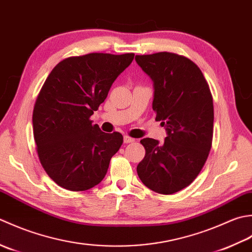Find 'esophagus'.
<instances>
[{
    "mask_svg": "<svg viewBox=\"0 0 252 252\" xmlns=\"http://www.w3.org/2000/svg\"><path fill=\"white\" fill-rule=\"evenodd\" d=\"M133 141H135L133 138H131L129 136H124V142L125 143H130V142H133Z\"/></svg>",
    "mask_w": 252,
    "mask_h": 252,
    "instance_id": "34e87169",
    "label": "esophagus"
}]
</instances>
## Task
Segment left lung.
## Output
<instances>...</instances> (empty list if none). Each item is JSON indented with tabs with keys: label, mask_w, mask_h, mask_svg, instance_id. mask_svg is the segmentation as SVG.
Masks as SVG:
<instances>
[{
	"label": "left lung",
	"mask_w": 252,
	"mask_h": 252,
	"mask_svg": "<svg viewBox=\"0 0 252 252\" xmlns=\"http://www.w3.org/2000/svg\"><path fill=\"white\" fill-rule=\"evenodd\" d=\"M135 60L153 81L152 109L166 130L163 143L140 140L146 156L137 166L138 176L153 191L175 193L198 176L211 149V91L200 68L184 56L158 52Z\"/></svg>",
	"instance_id": "8db88e82"
}]
</instances>
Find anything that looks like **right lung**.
<instances>
[{
    "instance_id": "right-lung-1",
    "label": "right lung",
    "mask_w": 252,
    "mask_h": 252,
    "mask_svg": "<svg viewBox=\"0 0 252 252\" xmlns=\"http://www.w3.org/2000/svg\"><path fill=\"white\" fill-rule=\"evenodd\" d=\"M133 56H73L60 62L48 76L34 104L33 136L44 171L59 186L83 191L104 178L123 136L101 131L90 116Z\"/></svg>"
}]
</instances>
